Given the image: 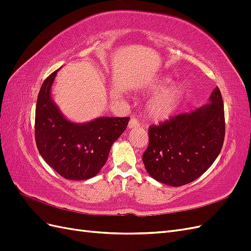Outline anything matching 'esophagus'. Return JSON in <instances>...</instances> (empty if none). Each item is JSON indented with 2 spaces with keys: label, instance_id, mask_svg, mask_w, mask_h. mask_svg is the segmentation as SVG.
Segmentation results:
<instances>
[{
  "label": "esophagus",
  "instance_id": "1",
  "mask_svg": "<svg viewBox=\"0 0 251 251\" xmlns=\"http://www.w3.org/2000/svg\"><path fill=\"white\" fill-rule=\"evenodd\" d=\"M137 126H139V120H138V118L132 117L131 120H130V123H128V127L133 128V127H137Z\"/></svg>",
  "mask_w": 251,
  "mask_h": 251
}]
</instances>
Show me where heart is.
<instances>
[{
  "label": "heart",
  "instance_id": "heart-1",
  "mask_svg": "<svg viewBox=\"0 0 251 251\" xmlns=\"http://www.w3.org/2000/svg\"><path fill=\"white\" fill-rule=\"evenodd\" d=\"M170 81L169 78H163L160 81H157L151 86V89L157 91L161 89L165 83ZM183 97V90L178 85H173L169 88L162 90L160 93L157 94L151 100L149 111L151 116L156 119H163L169 117L179 107V104Z\"/></svg>",
  "mask_w": 251,
  "mask_h": 251
}]
</instances>
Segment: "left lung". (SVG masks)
<instances>
[{"label":"left lung","instance_id":"1","mask_svg":"<svg viewBox=\"0 0 251 251\" xmlns=\"http://www.w3.org/2000/svg\"><path fill=\"white\" fill-rule=\"evenodd\" d=\"M210 102L149 126V147L142 155L147 172L171 186L191 183L206 172L222 150L224 104L217 87Z\"/></svg>","mask_w":251,"mask_h":251}]
</instances>
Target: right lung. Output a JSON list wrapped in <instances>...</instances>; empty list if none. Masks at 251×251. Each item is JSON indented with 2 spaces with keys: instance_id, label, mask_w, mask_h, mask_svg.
Returning a JSON list of instances; mask_svg holds the SVG:
<instances>
[{
  "instance_id": "1",
  "label": "right lung",
  "mask_w": 251,
  "mask_h": 251,
  "mask_svg": "<svg viewBox=\"0 0 251 251\" xmlns=\"http://www.w3.org/2000/svg\"><path fill=\"white\" fill-rule=\"evenodd\" d=\"M56 72L45 79L37 96L36 147L44 160L60 176L86 180L101 170L113 142L126 131L130 118L100 117L83 125L68 121L50 97Z\"/></svg>"
}]
</instances>
